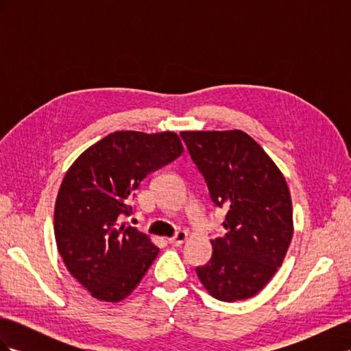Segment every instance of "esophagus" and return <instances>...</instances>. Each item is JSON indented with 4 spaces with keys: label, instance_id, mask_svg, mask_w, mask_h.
<instances>
[{
    "label": "esophagus",
    "instance_id": "esophagus-1",
    "mask_svg": "<svg viewBox=\"0 0 351 351\" xmlns=\"http://www.w3.org/2000/svg\"><path fill=\"white\" fill-rule=\"evenodd\" d=\"M186 239H187V232L183 230H178L174 234V237L169 239V243L174 244V246H180V244H183L186 241Z\"/></svg>",
    "mask_w": 351,
    "mask_h": 351
}]
</instances>
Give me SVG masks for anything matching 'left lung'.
<instances>
[{
	"mask_svg": "<svg viewBox=\"0 0 351 351\" xmlns=\"http://www.w3.org/2000/svg\"><path fill=\"white\" fill-rule=\"evenodd\" d=\"M212 204L227 209L226 234L196 274L222 302L258 294L278 271L293 237V208L281 171L249 134L182 132Z\"/></svg>",
	"mask_w": 351,
	"mask_h": 351,
	"instance_id": "left-lung-1",
	"label": "left lung"
}]
</instances>
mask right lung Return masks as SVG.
I'll list each match as a JSON object with an SVG mask.
<instances>
[{
  "mask_svg": "<svg viewBox=\"0 0 351 351\" xmlns=\"http://www.w3.org/2000/svg\"><path fill=\"white\" fill-rule=\"evenodd\" d=\"M183 154L173 132H115L84 151L56 202L57 247L69 272L98 300L120 302L141 282L159 249L130 224L142 180Z\"/></svg>",
  "mask_w": 351,
  "mask_h": 351,
  "instance_id": "obj_1",
  "label": "right lung"
}]
</instances>
